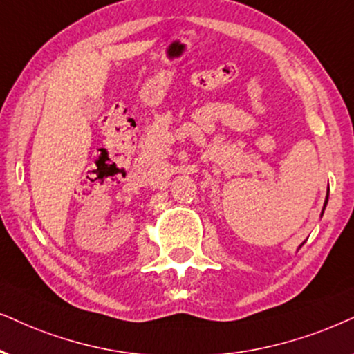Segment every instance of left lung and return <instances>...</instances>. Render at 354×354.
<instances>
[{
    "instance_id": "8db88e82",
    "label": "left lung",
    "mask_w": 354,
    "mask_h": 354,
    "mask_svg": "<svg viewBox=\"0 0 354 354\" xmlns=\"http://www.w3.org/2000/svg\"><path fill=\"white\" fill-rule=\"evenodd\" d=\"M326 203H328V199L325 201V205H324V209H322V216H324V210H325V207H326ZM302 245H304V243H302ZM302 245H301V247H302Z\"/></svg>"
}]
</instances>
